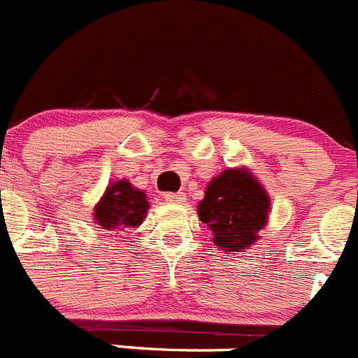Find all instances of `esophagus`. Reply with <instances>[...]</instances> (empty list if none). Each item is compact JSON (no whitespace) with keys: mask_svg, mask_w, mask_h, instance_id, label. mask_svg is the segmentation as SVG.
<instances>
[{"mask_svg":"<svg viewBox=\"0 0 358 358\" xmlns=\"http://www.w3.org/2000/svg\"><path fill=\"white\" fill-rule=\"evenodd\" d=\"M164 198H166V201H169V203H183V201H185V194H183V192H167Z\"/></svg>","mask_w":358,"mask_h":358,"instance_id":"34e87169","label":"esophagus"}]
</instances>
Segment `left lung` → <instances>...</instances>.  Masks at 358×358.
Returning a JSON list of instances; mask_svg holds the SVG:
<instances>
[{
    "instance_id": "8db88e82",
    "label": "left lung",
    "mask_w": 358,
    "mask_h": 358,
    "mask_svg": "<svg viewBox=\"0 0 358 358\" xmlns=\"http://www.w3.org/2000/svg\"><path fill=\"white\" fill-rule=\"evenodd\" d=\"M269 198L248 171L228 169L208 183L198 215L224 251L248 250L266 224Z\"/></svg>"
}]
</instances>
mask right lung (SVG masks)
<instances>
[{
  "label": "right lung",
  "mask_w": 358,
  "mask_h": 358,
  "mask_svg": "<svg viewBox=\"0 0 358 358\" xmlns=\"http://www.w3.org/2000/svg\"><path fill=\"white\" fill-rule=\"evenodd\" d=\"M146 194L130 182H114L94 210L96 223L103 230L115 231L121 227H139L148 212Z\"/></svg>",
  "instance_id": "1"
}]
</instances>
